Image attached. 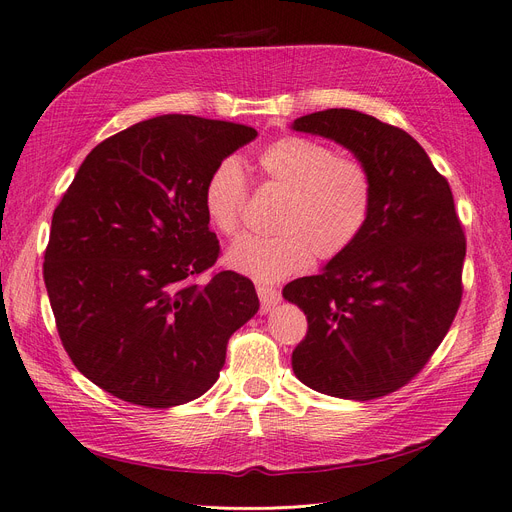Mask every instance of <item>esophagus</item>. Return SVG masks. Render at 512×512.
I'll list each match as a JSON object with an SVG mask.
<instances>
[{
  "instance_id": "esophagus-1",
  "label": "esophagus",
  "mask_w": 512,
  "mask_h": 512,
  "mask_svg": "<svg viewBox=\"0 0 512 512\" xmlns=\"http://www.w3.org/2000/svg\"><path fill=\"white\" fill-rule=\"evenodd\" d=\"M257 295L261 301V311H270L278 301H280V291L274 286H265V284H257Z\"/></svg>"
}]
</instances>
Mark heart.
Segmentation results:
<instances>
[{
    "label": "heart",
    "instance_id": "obj_1",
    "mask_svg": "<svg viewBox=\"0 0 512 512\" xmlns=\"http://www.w3.org/2000/svg\"><path fill=\"white\" fill-rule=\"evenodd\" d=\"M257 167L263 182L284 192L270 236H242L228 263L255 280L291 276L314 255L330 261L349 251L366 230L374 207V177L358 159L303 136H284L265 146ZM249 182L240 161L226 157L209 173L203 205L209 224L224 236L238 234Z\"/></svg>",
    "mask_w": 512,
    "mask_h": 512
}]
</instances>
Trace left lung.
Masks as SVG:
<instances>
[{
	"mask_svg": "<svg viewBox=\"0 0 512 512\" xmlns=\"http://www.w3.org/2000/svg\"><path fill=\"white\" fill-rule=\"evenodd\" d=\"M293 127L343 144L374 177L372 215L353 247L284 286L307 316L293 370L332 397H383L427 366L460 307L466 238L452 190L410 133L372 115L328 108Z\"/></svg>",
	"mask_w": 512,
	"mask_h": 512,
	"instance_id": "obj_1",
	"label": "left lung"
}]
</instances>
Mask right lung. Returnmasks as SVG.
<instances>
[{"mask_svg": "<svg viewBox=\"0 0 512 512\" xmlns=\"http://www.w3.org/2000/svg\"><path fill=\"white\" fill-rule=\"evenodd\" d=\"M249 125L163 115L100 142L52 215L43 255L60 341L77 370L123 402L171 408L201 397L228 341L259 309L255 286L211 272L219 240L203 190L255 140Z\"/></svg>", "mask_w": 512, "mask_h": 512, "instance_id": "add662e5", "label": "right lung"}]
</instances>
